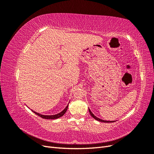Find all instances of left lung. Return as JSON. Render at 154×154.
Segmentation results:
<instances>
[{
	"label": "left lung",
	"mask_w": 154,
	"mask_h": 154,
	"mask_svg": "<svg viewBox=\"0 0 154 154\" xmlns=\"http://www.w3.org/2000/svg\"><path fill=\"white\" fill-rule=\"evenodd\" d=\"M88 111H89V113H90V114L91 115V116H92V117L93 118L97 120V121H99V122H103V123H113V122H116V121H106V120L101 119H100V118H98L97 117H96V116H94V114H93V113L91 111V110H90L89 108H88Z\"/></svg>",
	"instance_id": "1"
}]
</instances>
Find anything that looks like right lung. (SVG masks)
<instances>
[{
	"mask_svg": "<svg viewBox=\"0 0 154 154\" xmlns=\"http://www.w3.org/2000/svg\"><path fill=\"white\" fill-rule=\"evenodd\" d=\"M68 105H69V103H68V105H67V106L66 107V108H65L62 112H60V113L57 114H54V115H43V114H39V113H38V112H36L35 111L32 110H32V112H34L35 114H36V115H38V116H40V117L42 118H44V119H58V118H60V117H62V116H63L65 114V113L66 112V111H67V109H68Z\"/></svg>",
	"mask_w": 154,
	"mask_h": 154,
	"instance_id": "obj_1",
	"label": "right lung"
}]
</instances>
